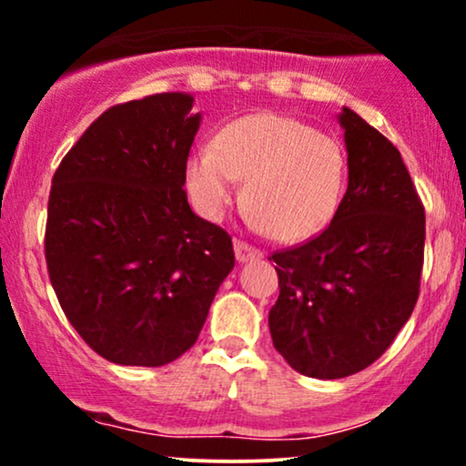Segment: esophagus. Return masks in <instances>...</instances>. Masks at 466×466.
<instances>
[{
	"label": "esophagus",
	"mask_w": 466,
	"mask_h": 466,
	"mask_svg": "<svg viewBox=\"0 0 466 466\" xmlns=\"http://www.w3.org/2000/svg\"><path fill=\"white\" fill-rule=\"evenodd\" d=\"M234 254H237L238 263H256V260L263 258V251L251 248L243 240H234Z\"/></svg>",
	"instance_id": "esophagus-1"
}]
</instances>
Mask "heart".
Here are the masks:
<instances>
[{
  "label": "heart",
  "mask_w": 466,
  "mask_h": 466,
  "mask_svg": "<svg viewBox=\"0 0 466 466\" xmlns=\"http://www.w3.org/2000/svg\"><path fill=\"white\" fill-rule=\"evenodd\" d=\"M346 153L311 125L280 114H254L229 122L212 148L190 157L186 177L197 208L212 221L240 199L251 226L282 243L319 234L333 221L346 188Z\"/></svg>",
  "instance_id": "b5f03b06"
}]
</instances>
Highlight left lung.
<instances>
[{
	"instance_id": "left-lung-1",
	"label": "left lung",
	"mask_w": 466,
	"mask_h": 466,
	"mask_svg": "<svg viewBox=\"0 0 466 466\" xmlns=\"http://www.w3.org/2000/svg\"><path fill=\"white\" fill-rule=\"evenodd\" d=\"M349 188L333 221L300 248L276 251L280 296L269 311L276 350L313 379L377 361L419 300L425 210L399 148L341 106Z\"/></svg>"
}]
</instances>
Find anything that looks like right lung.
Wrapping results in <instances>:
<instances>
[{"label":"right lung","mask_w":466,"mask_h":466,"mask_svg":"<svg viewBox=\"0 0 466 466\" xmlns=\"http://www.w3.org/2000/svg\"><path fill=\"white\" fill-rule=\"evenodd\" d=\"M192 105L166 92L111 106L52 177V287L78 335L120 366L184 355L234 267L229 234L197 217L184 190L201 127Z\"/></svg>","instance_id":"right-lung-1"}]
</instances>
